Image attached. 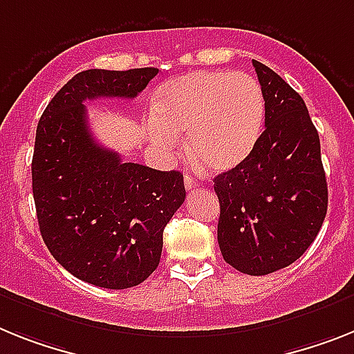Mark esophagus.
Here are the masks:
<instances>
[{
    "instance_id": "1",
    "label": "esophagus",
    "mask_w": 354,
    "mask_h": 354,
    "mask_svg": "<svg viewBox=\"0 0 354 354\" xmlns=\"http://www.w3.org/2000/svg\"><path fill=\"white\" fill-rule=\"evenodd\" d=\"M183 182H185V189H187V191H194L196 187H198V180H196L194 176H191V174H185V178H183Z\"/></svg>"
}]
</instances>
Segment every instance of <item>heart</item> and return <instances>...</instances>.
<instances>
[{
	"label": "heart",
	"mask_w": 354,
	"mask_h": 354,
	"mask_svg": "<svg viewBox=\"0 0 354 354\" xmlns=\"http://www.w3.org/2000/svg\"><path fill=\"white\" fill-rule=\"evenodd\" d=\"M151 138L162 149L187 133L191 158L210 171H228L252 153L263 131L266 100L245 71L200 70L163 84L153 102Z\"/></svg>",
	"instance_id": "b5f03b06"
}]
</instances>
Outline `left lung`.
<instances>
[{
    "label": "left lung",
    "instance_id": "8db88e82",
    "mask_svg": "<svg viewBox=\"0 0 354 354\" xmlns=\"http://www.w3.org/2000/svg\"><path fill=\"white\" fill-rule=\"evenodd\" d=\"M252 62L266 100L264 131L239 165L214 178V191L223 259L241 273L266 275L295 263L315 241L328 212V183L302 97Z\"/></svg>",
    "mask_w": 354,
    "mask_h": 354
}]
</instances>
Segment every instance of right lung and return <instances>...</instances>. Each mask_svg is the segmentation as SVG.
Masks as SVG:
<instances>
[{
  "mask_svg": "<svg viewBox=\"0 0 354 354\" xmlns=\"http://www.w3.org/2000/svg\"><path fill=\"white\" fill-rule=\"evenodd\" d=\"M158 68L86 70L62 86L35 131L32 191L44 245L93 286L144 283L160 263L163 228L185 201L183 174L122 162L95 142L82 102L135 99Z\"/></svg>",
  "mask_w": 354,
  "mask_h": 354,
  "instance_id": "1",
  "label": "right lung"
}]
</instances>
